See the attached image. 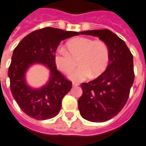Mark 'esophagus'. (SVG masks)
<instances>
[{
  "label": "esophagus",
  "instance_id": "obj_1",
  "mask_svg": "<svg viewBox=\"0 0 146 146\" xmlns=\"http://www.w3.org/2000/svg\"><path fill=\"white\" fill-rule=\"evenodd\" d=\"M72 85H73V87H76V86H79V84H77V83H73Z\"/></svg>",
  "mask_w": 146,
  "mask_h": 146
}]
</instances>
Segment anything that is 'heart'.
Masks as SVG:
<instances>
[{
  "label": "heart",
  "mask_w": 146,
  "mask_h": 146,
  "mask_svg": "<svg viewBox=\"0 0 146 146\" xmlns=\"http://www.w3.org/2000/svg\"><path fill=\"white\" fill-rule=\"evenodd\" d=\"M66 48L59 47L54 55L56 66L65 73H70L76 65H80L70 73L69 78L73 81H82L97 77L105 71L109 62V49L102 41H94L85 37L70 40Z\"/></svg>",
  "instance_id": "obj_1"
}]
</instances>
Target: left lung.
<instances>
[{
  "label": "left lung",
  "mask_w": 146,
  "mask_h": 146,
  "mask_svg": "<svg viewBox=\"0 0 146 146\" xmlns=\"http://www.w3.org/2000/svg\"><path fill=\"white\" fill-rule=\"evenodd\" d=\"M82 35L98 37L109 49L108 67L98 78L83 83L78 100L80 115L92 122H104L116 116L127 102L133 85V56L117 35L108 29L89 30Z\"/></svg>",
  "instance_id": "1"
}]
</instances>
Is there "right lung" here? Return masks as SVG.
I'll return each instance as SVG.
<instances>
[{
    "label": "right lung",
    "mask_w": 146,
    "mask_h": 146,
    "mask_svg": "<svg viewBox=\"0 0 146 146\" xmlns=\"http://www.w3.org/2000/svg\"><path fill=\"white\" fill-rule=\"evenodd\" d=\"M79 35L46 27L26 35L14 49L8 70L11 91L27 115L46 120L59 113L62 98L71 90L72 83L56 70L54 55L61 41ZM35 64H42L50 70L48 81L39 88L29 86L26 80L27 71Z\"/></svg>",
    "instance_id": "1"
}]
</instances>
